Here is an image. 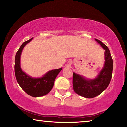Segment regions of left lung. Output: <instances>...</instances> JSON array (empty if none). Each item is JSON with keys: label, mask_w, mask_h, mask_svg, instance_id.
Here are the masks:
<instances>
[{"label": "left lung", "mask_w": 127, "mask_h": 127, "mask_svg": "<svg viewBox=\"0 0 127 127\" xmlns=\"http://www.w3.org/2000/svg\"><path fill=\"white\" fill-rule=\"evenodd\" d=\"M96 41L105 50L104 65L99 73L93 79L73 73V87L74 92L83 97L91 98L99 95L108 86L112 77L113 62L110 50L104 44L97 39Z\"/></svg>", "instance_id": "1"}]
</instances>
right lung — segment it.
<instances>
[{
    "label": "right lung",
    "instance_id": "obj_1",
    "mask_svg": "<svg viewBox=\"0 0 127 127\" xmlns=\"http://www.w3.org/2000/svg\"><path fill=\"white\" fill-rule=\"evenodd\" d=\"M33 38L23 43L15 57L14 72L17 81L20 87L29 95L34 97H41L50 92L54 86L56 77L62 68L49 70L40 77H32L23 72L21 67V56L24 47Z\"/></svg>",
    "mask_w": 127,
    "mask_h": 127
}]
</instances>
